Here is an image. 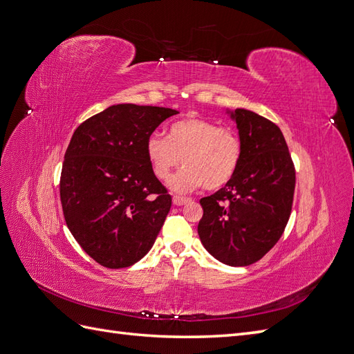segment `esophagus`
I'll use <instances>...</instances> for the list:
<instances>
[{"instance_id": "esophagus-1", "label": "esophagus", "mask_w": 354, "mask_h": 354, "mask_svg": "<svg viewBox=\"0 0 354 354\" xmlns=\"http://www.w3.org/2000/svg\"><path fill=\"white\" fill-rule=\"evenodd\" d=\"M187 202H190V199H188V197L174 196V205H176V207H183V205H185Z\"/></svg>"}]
</instances>
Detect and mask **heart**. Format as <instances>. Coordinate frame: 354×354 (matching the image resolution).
<instances>
[{
  "label": "heart",
  "instance_id": "b5f03b06",
  "mask_svg": "<svg viewBox=\"0 0 354 354\" xmlns=\"http://www.w3.org/2000/svg\"><path fill=\"white\" fill-rule=\"evenodd\" d=\"M241 140L234 131L202 118L171 123L167 138L153 134L146 142V157L153 175L167 180L184 164L185 169L170 180L176 193H188L202 185L220 190L231 183L241 161Z\"/></svg>",
  "mask_w": 354,
  "mask_h": 354
}]
</instances>
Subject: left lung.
<instances>
[{"label": "left lung", "mask_w": 354, "mask_h": 354, "mask_svg": "<svg viewBox=\"0 0 354 354\" xmlns=\"http://www.w3.org/2000/svg\"><path fill=\"white\" fill-rule=\"evenodd\" d=\"M236 123L241 161L231 183L201 199L197 226L203 248L217 261L245 267L259 261L288 223L295 170L277 125L245 109L226 110Z\"/></svg>", "instance_id": "left-lung-1"}]
</instances>
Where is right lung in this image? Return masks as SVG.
<instances>
[{"label": "right lung", "mask_w": 354, "mask_h": 354, "mask_svg": "<svg viewBox=\"0 0 354 354\" xmlns=\"http://www.w3.org/2000/svg\"><path fill=\"white\" fill-rule=\"evenodd\" d=\"M166 106L118 104L75 129L60 178V199L71 234L106 268L136 264L151 250L171 196L153 175L146 142Z\"/></svg>", "instance_id": "obj_1"}]
</instances>
